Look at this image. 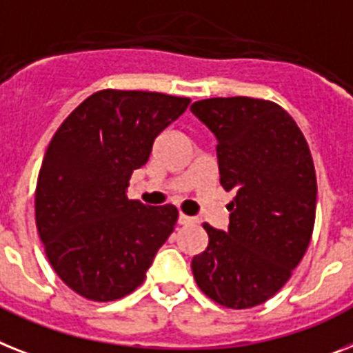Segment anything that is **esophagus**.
<instances>
[{
	"label": "esophagus",
	"instance_id": "34e87169",
	"mask_svg": "<svg viewBox=\"0 0 353 353\" xmlns=\"http://www.w3.org/2000/svg\"><path fill=\"white\" fill-rule=\"evenodd\" d=\"M179 224H183V226H186V224H194L195 219L194 217H188V215H185V213H179Z\"/></svg>",
	"mask_w": 353,
	"mask_h": 353
}]
</instances>
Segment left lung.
I'll return each instance as SVG.
<instances>
[{"label":"left lung","instance_id":"1","mask_svg":"<svg viewBox=\"0 0 353 353\" xmlns=\"http://www.w3.org/2000/svg\"><path fill=\"white\" fill-rule=\"evenodd\" d=\"M190 109L217 138L221 185L235 192L226 232L203 224L208 248L192 272L222 307H256L285 285L309 248L318 195L309 145L269 100L208 99Z\"/></svg>","mask_w":353,"mask_h":353}]
</instances>
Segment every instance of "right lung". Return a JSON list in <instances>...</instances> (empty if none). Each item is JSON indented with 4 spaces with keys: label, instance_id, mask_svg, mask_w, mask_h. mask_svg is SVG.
Segmentation results:
<instances>
[{
    "label": "right lung",
    "instance_id": "obj_1",
    "mask_svg": "<svg viewBox=\"0 0 353 353\" xmlns=\"http://www.w3.org/2000/svg\"><path fill=\"white\" fill-rule=\"evenodd\" d=\"M190 99L102 90L53 134L35 188V224L53 271L77 294L114 301L145 280L177 222V208L127 199L156 136Z\"/></svg>",
    "mask_w": 353,
    "mask_h": 353
}]
</instances>
